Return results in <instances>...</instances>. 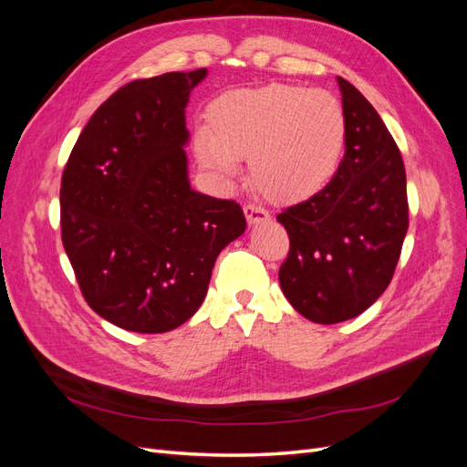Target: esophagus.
Segmentation results:
<instances>
[{
    "label": "esophagus",
    "mask_w": 467,
    "mask_h": 467,
    "mask_svg": "<svg viewBox=\"0 0 467 467\" xmlns=\"http://www.w3.org/2000/svg\"><path fill=\"white\" fill-rule=\"evenodd\" d=\"M244 212H245V218H247V222H249L251 225L263 223V222L271 220V214H268V212H266L265 208H261V206H257V204H245V206H244Z\"/></svg>",
    "instance_id": "esophagus-1"
}]
</instances>
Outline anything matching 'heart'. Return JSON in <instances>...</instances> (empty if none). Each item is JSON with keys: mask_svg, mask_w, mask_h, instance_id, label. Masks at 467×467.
I'll return each instance as SVG.
<instances>
[{"mask_svg": "<svg viewBox=\"0 0 467 467\" xmlns=\"http://www.w3.org/2000/svg\"><path fill=\"white\" fill-rule=\"evenodd\" d=\"M345 138V112L331 93L273 83L214 99L196 153L223 177H234L237 161L249 160L253 185L266 199L300 202L335 179Z\"/></svg>", "mask_w": 467, "mask_h": 467, "instance_id": "1", "label": "heart"}]
</instances>
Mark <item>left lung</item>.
Instances as JSON below:
<instances>
[{"label":"left lung","mask_w":467,"mask_h":467,"mask_svg":"<svg viewBox=\"0 0 467 467\" xmlns=\"http://www.w3.org/2000/svg\"><path fill=\"white\" fill-rule=\"evenodd\" d=\"M347 120L335 179L276 220L290 239L278 280L306 319L331 325L360 316L388 288L409 228L405 165L366 97L337 78Z\"/></svg>","instance_id":"8db88e82"}]
</instances>
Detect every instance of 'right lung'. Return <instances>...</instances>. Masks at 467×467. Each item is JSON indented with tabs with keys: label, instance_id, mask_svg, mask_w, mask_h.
Wrapping results in <instances>:
<instances>
[{
	"label": "right lung",
	"instance_id": "1",
	"mask_svg": "<svg viewBox=\"0 0 467 467\" xmlns=\"http://www.w3.org/2000/svg\"><path fill=\"white\" fill-rule=\"evenodd\" d=\"M206 76L126 83L95 110L69 153L60 228L95 314L134 333H165L204 302L220 251L245 232L235 201L189 185L185 107Z\"/></svg>",
	"mask_w": 467,
	"mask_h": 467
}]
</instances>
